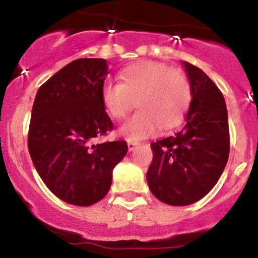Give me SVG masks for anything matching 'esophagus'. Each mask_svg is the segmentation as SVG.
Listing matches in <instances>:
<instances>
[{
    "instance_id": "esophagus-1",
    "label": "esophagus",
    "mask_w": 258,
    "mask_h": 258,
    "mask_svg": "<svg viewBox=\"0 0 258 258\" xmlns=\"http://www.w3.org/2000/svg\"><path fill=\"white\" fill-rule=\"evenodd\" d=\"M140 144L139 142H135V141H128V150L130 151H135L137 147H139Z\"/></svg>"
}]
</instances>
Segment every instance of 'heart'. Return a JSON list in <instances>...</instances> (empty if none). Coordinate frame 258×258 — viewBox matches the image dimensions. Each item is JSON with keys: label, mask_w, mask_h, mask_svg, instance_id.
Here are the masks:
<instances>
[{"label": "heart", "mask_w": 258, "mask_h": 258, "mask_svg": "<svg viewBox=\"0 0 258 258\" xmlns=\"http://www.w3.org/2000/svg\"><path fill=\"white\" fill-rule=\"evenodd\" d=\"M122 83L106 81L101 88L103 107L114 119L126 118L136 105L140 107L119 134L139 141L163 130L176 127L188 111L192 98L191 83L183 71L166 63L141 61L126 67Z\"/></svg>", "instance_id": "obj_1"}]
</instances>
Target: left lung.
Segmentation results:
<instances>
[{"label":"left lung","mask_w":258,"mask_h":258,"mask_svg":"<svg viewBox=\"0 0 258 258\" xmlns=\"http://www.w3.org/2000/svg\"><path fill=\"white\" fill-rule=\"evenodd\" d=\"M192 90L184 126L151 144L147 183L156 199L172 206L197 202L213 188L230 153L227 108L222 92L199 67L183 62Z\"/></svg>","instance_id":"obj_1"}]
</instances>
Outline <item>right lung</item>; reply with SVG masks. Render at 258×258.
I'll use <instances>...</instances> for the list:
<instances>
[{
    "label": "right lung",
    "instance_id": "right-lung-1",
    "mask_svg": "<svg viewBox=\"0 0 258 258\" xmlns=\"http://www.w3.org/2000/svg\"><path fill=\"white\" fill-rule=\"evenodd\" d=\"M103 58H79L37 91L28 151L49 191L75 206H91L107 195L112 170L126 156V141L93 144L112 131L101 100L108 75Z\"/></svg>",
    "mask_w": 258,
    "mask_h": 258
}]
</instances>
